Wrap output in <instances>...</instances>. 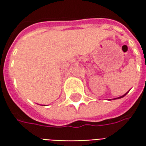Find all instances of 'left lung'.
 Returning a JSON list of instances; mask_svg holds the SVG:
<instances>
[{
	"instance_id": "obj_1",
	"label": "left lung",
	"mask_w": 146,
	"mask_h": 146,
	"mask_svg": "<svg viewBox=\"0 0 146 146\" xmlns=\"http://www.w3.org/2000/svg\"><path fill=\"white\" fill-rule=\"evenodd\" d=\"M127 93H126L125 95H122V96H120V97H119V98H123V97H124V96H125L126 95H127Z\"/></svg>"
}]
</instances>
